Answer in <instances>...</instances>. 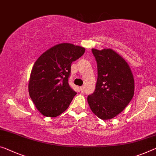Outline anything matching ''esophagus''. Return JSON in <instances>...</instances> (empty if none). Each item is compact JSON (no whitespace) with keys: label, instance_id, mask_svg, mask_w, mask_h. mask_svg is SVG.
Masks as SVG:
<instances>
[{"label":"esophagus","instance_id":"esophagus-1","mask_svg":"<svg viewBox=\"0 0 156 156\" xmlns=\"http://www.w3.org/2000/svg\"><path fill=\"white\" fill-rule=\"evenodd\" d=\"M80 88V90H81V93L84 92V87H83V86H81Z\"/></svg>","mask_w":156,"mask_h":156}]
</instances>
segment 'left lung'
I'll use <instances>...</instances> for the list:
<instances>
[{"label": "left lung", "mask_w": 156, "mask_h": 156, "mask_svg": "<svg viewBox=\"0 0 156 156\" xmlns=\"http://www.w3.org/2000/svg\"><path fill=\"white\" fill-rule=\"evenodd\" d=\"M98 65L95 90L87 98L93 114L106 121L128 106L135 91L131 69L123 57L112 49H92Z\"/></svg>", "instance_id": "obj_1"}]
</instances>
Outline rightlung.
I'll return each instance as SVG.
<instances>
[{"mask_svg":"<svg viewBox=\"0 0 156 156\" xmlns=\"http://www.w3.org/2000/svg\"><path fill=\"white\" fill-rule=\"evenodd\" d=\"M85 48L61 43L44 52L31 70L28 93L43 116L56 117L68 108L76 93L68 83L71 63L80 58Z\"/></svg>","mask_w":156,"mask_h":156,"instance_id":"1","label":"right lung"}]
</instances>
